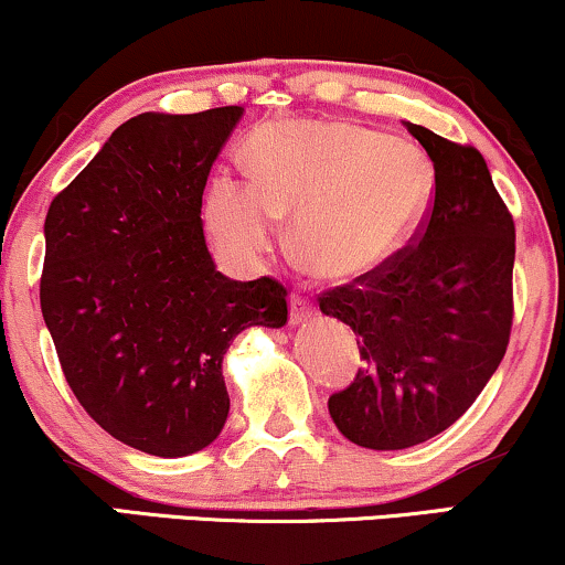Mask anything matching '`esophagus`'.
<instances>
[{
    "label": "esophagus",
    "mask_w": 565,
    "mask_h": 565,
    "mask_svg": "<svg viewBox=\"0 0 565 565\" xmlns=\"http://www.w3.org/2000/svg\"><path fill=\"white\" fill-rule=\"evenodd\" d=\"M311 315H315V306L306 301L303 296H298V294L290 296V324H301Z\"/></svg>",
    "instance_id": "esophagus-1"
}]
</instances>
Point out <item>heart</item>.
<instances>
[{
	"label": "heart",
	"instance_id": "1",
	"mask_svg": "<svg viewBox=\"0 0 565 565\" xmlns=\"http://www.w3.org/2000/svg\"><path fill=\"white\" fill-rule=\"evenodd\" d=\"M248 170L209 185L206 220L220 246L262 259L294 214L298 256L335 282L377 271L419 225L435 185L414 141L348 122L267 125L250 138Z\"/></svg>",
	"mask_w": 565,
	"mask_h": 565
}]
</instances>
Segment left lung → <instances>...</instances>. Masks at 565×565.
I'll return each instance as SVG.
<instances>
[{
  "instance_id": "left-lung-1",
  "label": "left lung",
  "mask_w": 565,
  "mask_h": 565,
  "mask_svg": "<svg viewBox=\"0 0 565 565\" xmlns=\"http://www.w3.org/2000/svg\"><path fill=\"white\" fill-rule=\"evenodd\" d=\"M435 167L419 241L377 271L319 298L356 332V380L330 395L351 443L403 450L431 440L477 401L505 356L513 322L516 227L484 157L403 122Z\"/></svg>"
}]
</instances>
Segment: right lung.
Segmentation results:
<instances>
[{
	"mask_svg": "<svg viewBox=\"0 0 565 565\" xmlns=\"http://www.w3.org/2000/svg\"><path fill=\"white\" fill-rule=\"evenodd\" d=\"M241 117H130L46 212L41 315L67 385L102 429L149 456L217 440L230 343L288 322L280 282L230 280L206 248L201 196Z\"/></svg>",
	"mask_w": 565,
	"mask_h": 565,
	"instance_id": "add662e5",
	"label": "right lung"
}]
</instances>
